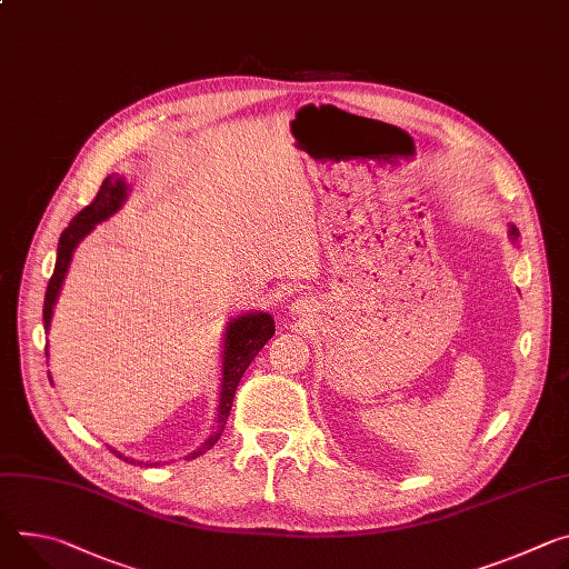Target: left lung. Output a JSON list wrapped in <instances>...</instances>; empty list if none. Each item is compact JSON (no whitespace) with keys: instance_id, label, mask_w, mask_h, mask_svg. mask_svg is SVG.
<instances>
[{"instance_id":"left-lung-1","label":"left lung","mask_w":569,"mask_h":569,"mask_svg":"<svg viewBox=\"0 0 569 569\" xmlns=\"http://www.w3.org/2000/svg\"><path fill=\"white\" fill-rule=\"evenodd\" d=\"M508 233H510V238H512V240H518V238H520V231L515 229V227H510V231H508Z\"/></svg>"}]
</instances>
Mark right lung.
Returning a JSON list of instances; mask_svg holds the SVG:
<instances>
[{"label":"right lung","mask_w":569,"mask_h":569,"mask_svg":"<svg viewBox=\"0 0 569 569\" xmlns=\"http://www.w3.org/2000/svg\"><path fill=\"white\" fill-rule=\"evenodd\" d=\"M127 190L129 188H127L122 177L109 174L104 181H101V188L97 190V197L86 206L83 211H79L74 216L70 227L61 233L59 249H57L54 274H51L47 292H44V306H42L44 331H49L51 308H54V303H57V297H59V290L63 286L68 266L72 261L74 247L94 229V224L104 222L107 218H111L120 209V206L127 199ZM272 336H274V320L268 313H244V316H238L229 322L227 336H224V351H222V388H220V408H218V418H216V429H213L209 440H206L201 447H197V451H192L186 458H197V456L206 453L220 440V436L224 431V425L229 420V410H231V403H233L236 388H238L244 370L256 358V353L266 347V342ZM44 353H47V347H44ZM113 453H118V451L113 449ZM118 456L129 460V462H136V460H131L122 453H118Z\"/></svg>","instance_id":"1"}]
</instances>
